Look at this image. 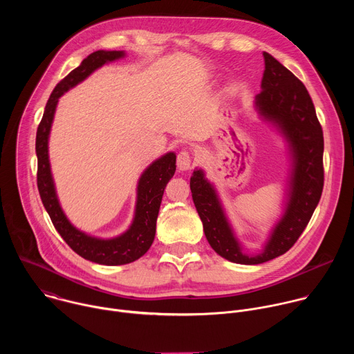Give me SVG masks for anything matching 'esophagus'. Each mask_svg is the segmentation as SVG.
<instances>
[{
  "instance_id": "obj_1",
  "label": "esophagus",
  "mask_w": 354,
  "mask_h": 354,
  "mask_svg": "<svg viewBox=\"0 0 354 354\" xmlns=\"http://www.w3.org/2000/svg\"><path fill=\"white\" fill-rule=\"evenodd\" d=\"M176 165H178V169L179 171H189L192 169V157H190V153L186 149H182L180 153L178 154L176 157Z\"/></svg>"
}]
</instances>
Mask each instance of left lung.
I'll use <instances>...</instances> for the list:
<instances>
[{
	"label": "left lung",
	"instance_id": "1",
	"mask_svg": "<svg viewBox=\"0 0 354 354\" xmlns=\"http://www.w3.org/2000/svg\"><path fill=\"white\" fill-rule=\"evenodd\" d=\"M263 59L262 91L255 108L287 140L292 168L284 213L259 254L242 250L205 172L194 169L190 178L192 197L210 246L224 259L241 265H259L286 254L310 223L324 189V133L313 99L306 85L273 56L265 52Z\"/></svg>",
	"mask_w": 354,
	"mask_h": 354
}]
</instances>
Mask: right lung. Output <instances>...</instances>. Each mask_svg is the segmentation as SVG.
<instances>
[{"label":"right lung","mask_w":354,"mask_h":354,"mask_svg":"<svg viewBox=\"0 0 354 354\" xmlns=\"http://www.w3.org/2000/svg\"><path fill=\"white\" fill-rule=\"evenodd\" d=\"M122 57H124V52L97 50V52H93L84 59L82 63L66 78H63L53 89L46 104L44 113L36 133L37 189L46 212L52 218L57 232L75 254L86 261L106 266L131 263L141 258L149 249L156 236L157 217L165 186L176 169V156L175 153H167L142 172L137 185V203L131 225L119 236L102 239L77 230L66 217L59 203L52 171H50L48 134L50 129H52L59 97L84 81L96 68Z\"/></svg>","instance_id":"1"}]
</instances>
